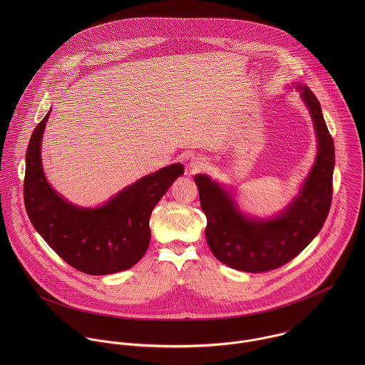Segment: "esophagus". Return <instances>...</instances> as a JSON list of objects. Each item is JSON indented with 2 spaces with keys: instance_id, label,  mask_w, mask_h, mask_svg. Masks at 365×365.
Wrapping results in <instances>:
<instances>
[{
  "instance_id": "obj_1",
  "label": "esophagus",
  "mask_w": 365,
  "mask_h": 365,
  "mask_svg": "<svg viewBox=\"0 0 365 365\" xmlns=\"http://www.w3.org/2000/svg\"><path fill=\"white\" fill-rule=\"evenodd\" d=\"M191 165H192L194 168H205V167L208 165V163H207L205 158H197V160L192 161Z\"/></svg>"
}]
</instances>
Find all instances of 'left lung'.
<instances>
[{"label":"left lung","instance_id":"8db88e82","mask_svg":"<svg viewBox=\"0 0 365 365\" xmlns=\"http://www.w3.org/2000/svg\"><path fill=\"white\" fill-rule=\"evenodd\" d=\"M312 116L317 155L299 195L271 219L245 216L230 194L208 175L197 174L200 202L207 215L205 236L213 256L245 272L275 269L297 257L323 227L333 195L334 143L322 108L308 87L298 86Z\"/></svg>","mask_w":365,"mask_h":365}]
</instances>
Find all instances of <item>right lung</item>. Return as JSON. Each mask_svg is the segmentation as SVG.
Returning a JSON list of instances; mask_svg holds the SVG:
<instances>
[{
  "label": "right lung",
  "mask_w": 365,
  "mask_h": 365,
  "mask_svg": "<svg viewBox=\"0 0 365 365\" xmlns=\"http://www.w3.org/2000/svg\"><path fill=\"white\" fill-rule=\"evenodd\" d=\"M51 110L35 128L28 150L24 201L28 216L53 250L76 269L106 275L133 267L150 243L149 219L182 164H171L123 188L100 208L76 207L46 181L41 143Z\"/></svg>",
  "instance_id": "right-lung-1"
}]
</instances>
